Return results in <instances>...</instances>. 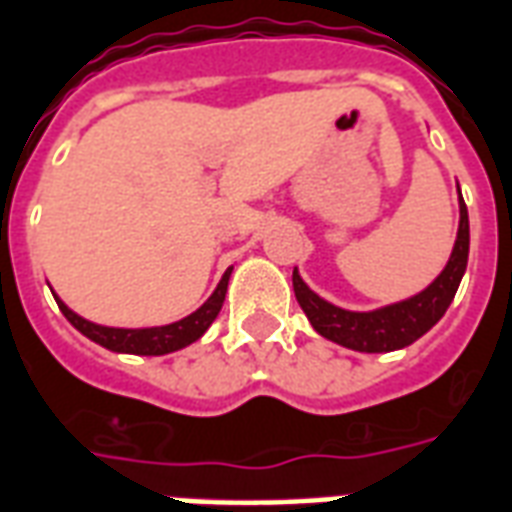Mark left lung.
<instances>
[{
    "instance_id": "1",
    "label": "left lung",
    "mask_w": 512,
    "mask_h": 512,
    "mask_svg": "<svg viewBox=\"0 0 512 512\" xmlns=\"http://www.w3.org/2000/svg\"><path fill=\"white\" fill-rule=\"evenodd\" d=\"M467 255H470V217L459 193V230H456L454 249H451L446 268L435 276V282L411 298L373 308V311H349V308L319 298L317 292L300 279L298 268L292 271V287H295V298L303 314L322 338L351 351L384 354V351L411 346L427 330L438 325L467 271Z\"/></svg>"
}]
</instances>
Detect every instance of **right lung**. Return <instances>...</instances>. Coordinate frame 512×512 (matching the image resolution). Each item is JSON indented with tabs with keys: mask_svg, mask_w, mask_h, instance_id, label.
Returning a JSON list of instances; mask_svg holds the SVG:
<instances>
[{
	"mask_svg": "<svg viewBox=\"0 0 512 512\" xmlns=\"http://www.w3.org/2000/svg\"><path fill=\"white\" fill-rule=\"evenodd\" d=\"M230 273H233V265L228 271L222 273L220 284L214 287V292L209 295L204 306H198L193 314H187L185 319L179 322H171V325H155V327H107L96 325L91 319L74 314L72 308L66 306L64 300L56 298L61 314H64L69 322H72L85 338H91L93 343H99L104 349L117 351V354H142V357H163V354H171V351H179L195 343L201 335L212 327V322L220 314L222 303H225V292H228Z\"/></svg>",
	"mask_w": 512,
	"mask_h": 512,
	"instance_id": "1",
	"label": "right lung"
}]
</instances>
